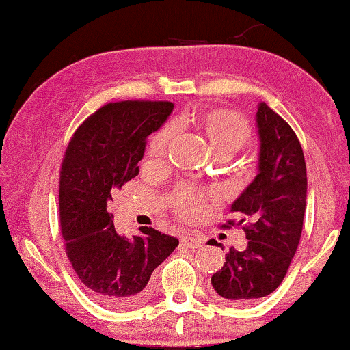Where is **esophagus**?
Segmentation results:
<instances>
[{
	"mask_svg": "<svg viewBox=\"0 0 350 350\" xmlns=\"http://www.w3.org/2000/svg\"><path fill=\"white\" fill-rule=\"evenodd\" d=\"M181 244L186 245V247H189V249H200V247L203 245V239L198 238L197 234L186 233L181 238Z\"/></svg>",
	"mask_w": 350,
	"mask_h": 350,
	"instance_id": "1",
	"label": "esophagus"
}]
</instances>
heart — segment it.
<instances>
[{
	"instance_id": "b5f03b06",
	"label": "heart",
	"mask_w": 350,
	"mask_h": 350,
	"mask_svg": "<svg viewBox=\"0 0 350 350\" xmlns=\"http://www.w3.org/2000/svg\"><path fill=\"white\" fill-rule=\"evenodd\" d=\"M198 125L206 133V137L216 157L231 158L241 152L252 139L249 122L238 112L230 109H217L197 117ZM174 136V128L165 125L150 139L147 154L150 158H161L167 152ZM214 198V193L203 187L186 185L175 191L172 197L174 209L183 219H197L205 213L206 202Z\"/></svg>"
}]
</instances>
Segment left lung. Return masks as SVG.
<instances>
[{"instance_id":"1","label":"left lung","mask_w":350,"mask_h":350,"mask_svg":"<svg viewBox=\"0 0 350 350\" xmlns=\"http://www.w3.org/2000/svg\"><path fill=\"white\" fill-rule=\"evenodd\" d=\"M256 128L258 175L230 208L243 219L222 225H241L249 243L241 252L231 247L224 267L211 277L219 297L238 305L280 286L297 250L306 205V165L293 128L265 101L258 105Z\"/></svg>"}]
</instances>
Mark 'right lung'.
<instances>
[{
	"label": "right lung",
	"mask_w": 350,
	"mask_h": 350,
	"mask_svg": "<svg viewBox=\"0 0 350 350\" xmlns=\"http://www.w3.org/2000/svg\"><path fill=\"white\" fill-rule=\"evenodd\" d=\"M174 111L170 101L107 103L85 119L67 145L59 178V216L73 271L96 302L128 308L147 297L148 280L178 239L152 227L120 236L112 196L139 174L150 134Z\"/></svg>",
	"instance_id": "1"
}]
</instances>
